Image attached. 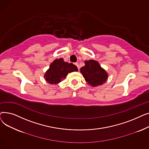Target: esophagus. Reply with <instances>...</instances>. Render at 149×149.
<instances>
[{"instance_id": "obj_1", "label": "esophagus", "mask_w": 149, "mask_h": 149, "mask_svg": "<svg viewBox=\"0 0 149 149\" xmlns=\"http://www.w3.org/2000/svg\"><path fill=\"white\" fill-rule=\"evenodd\" d=\"M74 65L78 68V69H79V64H78L77 63H74Z\"/></svg>"}]
</instances>
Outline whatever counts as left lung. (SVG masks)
I'll return each mask as SVG.
<instances>
[{"instance_id":"left-lung-1","label":"left lung","mask_w":149,"mask_h":149,"mask_svg":"<svg viewBox=\"0 0 149 149\" xmlns=\"http://www.w3.org/2000/svg\"><path fill=\"white\" fill-rule=\"evenodd\" d=\"M85 66L80 69L84 80L89 85L96 87L104 83L108 77L106 70L101 67L99 63L95 60L84 61Z\"/></svg>"}]
</instances>
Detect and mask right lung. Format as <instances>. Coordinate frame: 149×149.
Here are the masks:
<instances>
[{"instance_id":"1","label":"right lung","mask_w":149,"mask_h":149,"mask_svg":"<svg viewBox=\"0 0 149 149\" xmlns=\"http://www.w3.org/2000/svg\"><path fill=\"white\" fill-rule=\"evenodd\" d=\"M75 71H78V68L75 65L65 62L63 59L60 58L53 61L44 77L48 83L57 84L65 79L69 73Z\"/></svg>"}]
</instances>
